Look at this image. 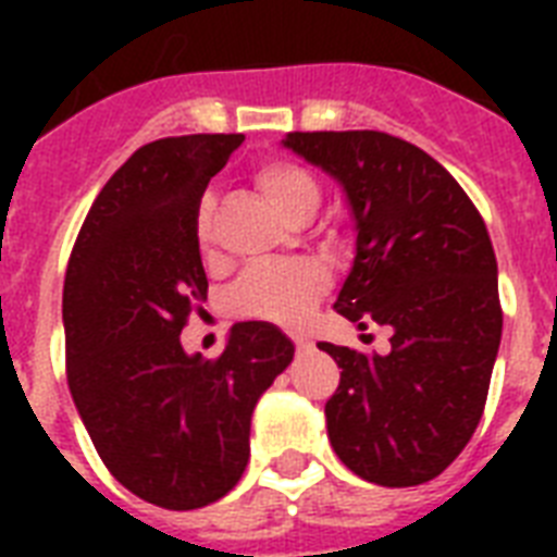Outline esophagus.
I'll use <instances>...</instances> for the list:
<instances>
[{"mask_svg": "<svg viewBox=\"0 0 557 557\" xmlns=\"http://www.w3.org/2000/svg\"><path fill=\"white\" fill-rule=\"evenodd\" d=\"M292 341H295L297 352H309V347H312V344H309V341H306L304 335H292Z\"/></svg>", "mask_w": 557, "mask_h": 557, "instance_id": "esophagus-1", "label": "esophagus"}]
</instances>
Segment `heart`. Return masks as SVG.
Returning a JSON list of instances; mask_svg holds the SVG:
<instances>
[{
    "label": "heart",
    "mask_w": 557,
    "mask_h": 557,
    "mask_svg": "<svg viewBox=\"0 0 557 557\" xmlns=\"http://www.w3.org/2000/svg\"><path fill=\"white\" fill-rule=\"evenodd\" d=\"M253 182L262 196L288 219L312 216L321 205V187L309 170L292 161H262L253 170ZM210 219H213V199L205 196L196 210V236L199 243L210 239ZM330 274L314 260H277L260 262L243 274L234 286L231 304L245 318L271 323L300 321L314 300L323 295Z\"/></svg>",
    "instance_id": "1"
}]
</instances>
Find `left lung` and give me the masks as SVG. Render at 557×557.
Masks as SVG:
<instances>
[{"instance_id":"8db88e82","label":"left lung","mask_w":557,"mask_h":557,"mask_svg":"<svg viewBox=\"0 0 557 557\" xmlns=\"http://www.w3.org/2000/svg\"><path fill=\"white\" fill-rule=\"evenodd\" d=\"M283 147L347 193L356 260L338 314L393 330L387 356L318 344L341 367L326 401L332 448L367 483H428L474 436L500 349L483 216L440 161L396 135L288 133Z\"/></svg>"}]
</instances>
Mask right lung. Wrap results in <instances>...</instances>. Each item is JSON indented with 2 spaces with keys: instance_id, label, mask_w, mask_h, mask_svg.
Here are the masks:
<instances>
[{
  "instance_id": "add662e5",
  "label": "right lung",
  "mask_w": 557,
  "mask_h": 557,
  "mask_svg": "<svg viewBox=\"0 0 557 557\" xmlns=\"http://www.w3.org/2000/svg\"><path fill=\"white\" fill-rule=\"evenodd\" d=\"M243 135L144 144L74 243L63 286L65 372L103 466L135 497L187 511L225 497L251 457V413L295 358L265 321L234 323L219 358L182 347L208 297L196 210Z\"/></svg>"
}]
</instances>
